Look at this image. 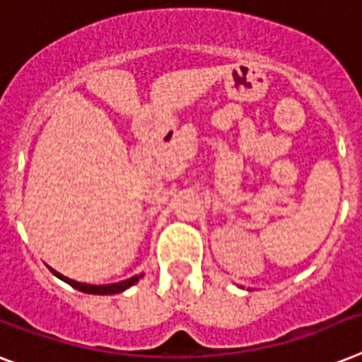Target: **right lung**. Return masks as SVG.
<instances>
[{
	"instance_id": "obj_1",
	"label": "right lung",
	"mask_w": 362,
	"mask_h": 362,
	"mask_svg": "<svg viewBox=\"0 0 362 362\" xmlns=\"http://www.w3.org/2000/svg\"><path fill=\"white\" fill-rule=\"evenodd\" d=\"M52 273L54 275H57L61 281H64V283H69L70 286L76 288V290H79V292H85V293H98V296H107V293H119L122 292V290H126V288L134 286L137 281H139L143 275H135V277L132 279H126V281H120V283H115V284H102V286H95V284H83V283H76V281H72V279L64 277V275H61V273L54 272L52 269Z\"/></svg>"
}]
</instances>
